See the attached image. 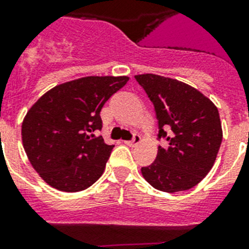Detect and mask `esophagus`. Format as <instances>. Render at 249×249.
Instances as JSON below:
<instances>
[{
  "label": "esophagus",
  "mask_w": 249,
  "mask_h": 249,
  "mask_svg": "<svg viewBox=\"0 0 249 249\" xmlns=\"http://www.w3.org/2000/svg\"><path fill=\"white\" fill-rule=\"evenodd\" d=\"M139 142H141V137H139L138 134H135L134 137H133V139H130V141H125L124 143L125 144L130 145V147H135Z\"/></svg>",
  "instance_id": "1"
}]
</instances>
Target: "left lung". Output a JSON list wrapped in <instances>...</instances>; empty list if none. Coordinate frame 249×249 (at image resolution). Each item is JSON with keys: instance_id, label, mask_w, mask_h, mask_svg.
I'll list each match as a JSON object with an SVG mask.
<instances>
[{"instance_id": "8db88e82", "label": "left lung", "mask_w": 249, "mask_h": 249, "mask_svg": "<svg viewBox=\"0 0 249 249\" xmlns=\"http://www.w3.org/2000/svg\"><path fill=\"white\" fill-rule=\"evenodd\" d=\"M134 78L155 107L157 139L167 141L165 148L159 145L155 162L141 169L143 178L167 193L191 189L210 173L223 141L217 107L177 79L155 74Z\"/></svg>"}]
</instances>
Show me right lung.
I'll list each match as a JSON object with an SVG mask.
<instances>
[{
  "mask_svg": "<svg viewBox=\"0 0 249 249\" xmlns=\"http://www.w3.org/2000/svg\"><path fill=\"white\" fill-rule=\"evenodd\" d=\"M128 76H86L44 93L21 125L24 149L34 170L48 185L80 192L102 175L114 144L96 133L101 110Z\"/></svg>",
  "mask_w": 249,
  "mask_h": 249,
  "instance_id": "obj_1",
  "label": "right lung"
}]
</instances>
